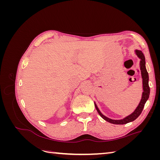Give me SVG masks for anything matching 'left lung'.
<instances>
[{
  "label": "left lung",
  "mask_w": 160,
  "mask_h": 160,
  "mask_svg": "<svg viewBox=\"0 0 160 160\" xmlns=\"http://www.w3.org/2000/svg\"><path fill=\"white\" fill-rule=\"evenodd\" d=\"M135 53H136L137 56L138 57L139 59H140L139 61V66H140V70H141V74H142V84H143V93H142V99L139 105H138V107L136 109H135L133 112L130 114L129 115L125 117V118L122 119H119V120H115V119H110L108 117L105 116L101 112L100 110L97 106L95 102V107L98 111V112L99 115L104 120L107 121L108 122L113 123V124H117V125H123V124H126L128 123L132 122L135 119H136L139 115L142 113L143 109L144 108V105L146 104V101H148L149 96V93H150V89L149 87V75H148V72L146 70V59H145V57L143 54V52L139 51V50H135Z\"/></svg>",
  "instance_id": "1"
}]
</instances>
